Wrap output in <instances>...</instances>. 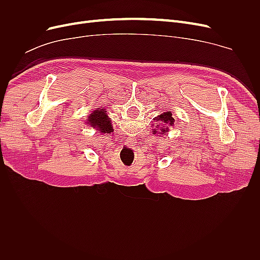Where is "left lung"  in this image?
I'll use <instances>...</instances> for the list:
<instances>
[{"label": "left lung", "instance_id": "8db88e82", "mask_svg": "<svg viewBox=\"0 0 260 260\" xmlns=\"http://www.w3.org/2000/svg\"><path fill=\"white\" fill-rule=\"evenodd\" d=\"M155 120H157V121H161V122H164V123H167V124H174V122H175V119L174 118H172V114L170 113V112H167V113H164V114H161V115H159L158 117H156V119ZM164 125V127H162L161 125V128H160V130H161V132L162 133H165V135H166V133L168 132V130H169V128L168 127H166L165 128V124H162ZM156 127H158V124L156 125ZM154 132H156V131H154Z\"/></svg>", "mask_w": 260, "mask_h": 260}]
</instances>
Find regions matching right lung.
<instances>
[{"label": "right lung", "mask_w": 260, "mask_h": 260, "mask_svg": "<svg viewBox=\"0 0 260 260\" xmlns=\"http://www.w3.org/2000/svg\"><path fill=\"white\" fill-rule=\"evenodd\" d=\"M91 125L95 127L98 130H100L102 133H108L112 132V123L109 120L108 116L105 113V109H101V111H94V113L90 114L89 120Z\"/></svg>", "instance_id": "1"}]
</instances>
